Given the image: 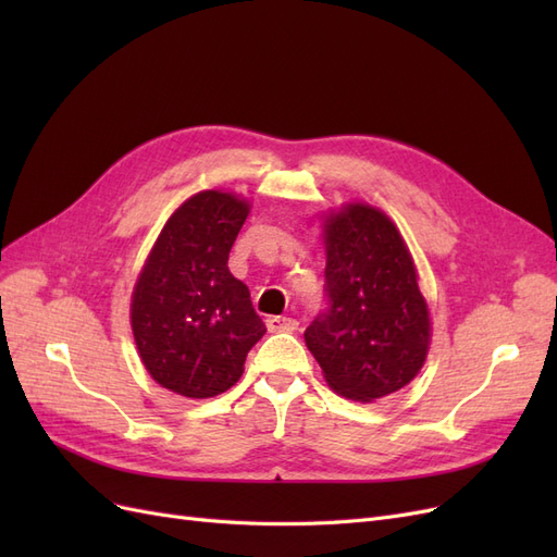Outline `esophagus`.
Returning <instances> with one entry per match:
<instances>
[{
    "label": "esophagus",
    "instance_id": "34e87169",
    "mask_svg": "<svg viewBox=\"0 0 557 557\" xmlns=\"http://www.w3.org/2000/svg\"><path fill=\"white\" fill-rule=\"evenodd\" d=\"M297 325L299 323L295 318H285V315H269L267 318V330L269 332H295Z\"/></svg>",
    "mask_w": 557,
    "mask_h": 557
}]
</instances>
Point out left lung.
<instances>
[{"label":"left lung","mask_w":557,"mask_h":557,"mask_svg":"<svg viewBox=\"0 0 557 557\" xmlns=\"http://www.w3.org/2000/svg\"><path fill=\"white\" fill-rule=\"evenodd\" d=\"M327 309L305 342L334 393L374 401L416 379L430 348V311L413 258L383 211L346 205L325 223Z\"/></svg>","instance_id":"left-lung-1"}]
</instances>
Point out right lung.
Here are the masks:
<instances>
[{
    "mask_svg": "<svg viewBox=\"0 0 557 557\" xmlns=\"http://www.w3.org/2000/svg\"><path fill=\"white\" fill-rule=\"evenodd\" d=\"M246 199L205 190L172 213L132 293V332L146 372L190 399L215 397L244 374L267 332L246 283L227 269Z\"/></svg>",
    "mask_w": 557,
    "mask_h": 557,
    "instance_id": "1",
    "label": "right lung"
}]
</instances>
